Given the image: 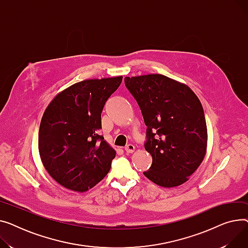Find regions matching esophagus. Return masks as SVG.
Instances as JSON below:
<instances>
[{
    "label": "esophagus",
    "instance_id": "esophagus-1",
    "mask_svg": "<svg viewBox=\"0 0 248 248\" xmlns=\"http://www.w3.org/2000/svg\"><path fill=\"white\" fill-rule=\"evenodd\" d=\"M125 151L127 152V153H133L134 152V150H135V146L133 144H128L127 146H125Z\"/></svg>",
    "mask_w": 248,
    "mask_h": 248
}]
</instances>
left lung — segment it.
<instances>
[{
	"label": "left lung",
	"instance_id": "obj_1",
	"mask_svg": "<svg viewBox=\"0 0 248 248\" xmlns=\"http://www.w3.org/2000/svg\"><path fill=\"white\" fill-rule=\"evenodd\" d=\"M146 129L152 165L143 174L162 187L188 180L204 159L207 127L199 99L188 86L160 74L125 77Z\"/></svg>",
	"mask_w": 248,
	"mask_h": 248
}]
</instances>
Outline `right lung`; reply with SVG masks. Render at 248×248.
Segmentation results:
<instances>
[{"mask_svg":"<svg viewBox=\"0 0 248 248\" xmlns=\"http://www.w3.org/2000/svg\"><path fill=\"white\" fill-rule=\"evenodd\" d=\"M122 76L85 80L58 94L44 112L39 152L51 177L65 188L84 192L103 179L116 152L98 134L101 113Z\"/></svg>","mask_w":248,"mask_h":248,"instance_id":"obj_1","label":"right lung"}]
</instances>
